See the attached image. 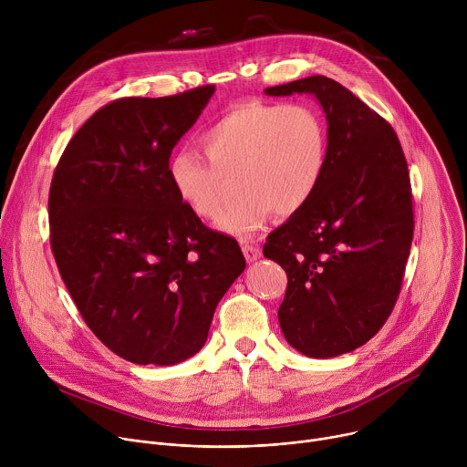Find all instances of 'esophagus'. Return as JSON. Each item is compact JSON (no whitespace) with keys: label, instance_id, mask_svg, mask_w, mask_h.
<instances>
[{"label":"esophagus","instance_id":"34e87169","mask_svg":"<svg viewBox=\"0 0 467 467\" xmlns=\"http://www.w3.org/2000/svg\"><path fill=\"white\" fill-rule=\"evenodd\" d=\"M242 251H244V256H245L247 262H254V260L260 258V254H262L260 247L254 245V244H249V242H245V244L242 245Z\"/></svg>","mask_w":467,"mask_h":467}]
</instances>
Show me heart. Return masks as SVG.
Listing matches in <instances>:
<instances>
[{
    "instance_id": "1",
    "label": "heart",
    "mask_w": 467,
    "mask_h": 467,
    "mask_svg": "<svg viewBox=\"0 0 467 467\" xmlns=\"http://www.w3.org/2000/svg\"><path fill=\"white\" fill-rule=\"evenodd\" d=\"M199 148L171 155L170 182L181 202L199 218L216 220L235 179L239 192L218 225L249 236L275 213L297 214L317 192L328 166V130L310 103L244 101L222 114Z\"/></svg>"
}]
</instances>
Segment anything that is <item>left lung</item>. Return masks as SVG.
I'll return each mask as SVG.
<instances>
[{
	"instance_id": "obj_1",
	"label": "left lung",
	"mask_w": 467,
	"mask_h": 467,
	"mask_svg": "<svg viewBox=\"0 0 467 467\" xmlns=\"http://www.w3.org/2000/svg\"><path fill=\"white\" fill-rule=\"evenodd\" d=\"M268 96L312 94L328 130V166L310 202L275 229L264 256L288 277L279 323L312 358L371 340L401 292L414 236L409 164L391 125L325 76L270 87Z\"/></svg>"
}]
</instances>
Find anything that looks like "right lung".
I'll use <instances>...</instances> for the list:
<instances>
[{
	"mask_svg": "<svg viewBox=\"0 0 467 467\" xmlns=\"http://www.w3.org/2000/svg\"><path fill=\"white\" fill-rule=\"evenodd\" d=\"M214 90L101 107L53 173L49 240L60 277L88 328L132 364L195 355L245 270L238 242L203 225L168 177L171 150Z\"/></svg>",
	"mask_w": 467,
	"mask_h": 467,
	"instance_id": "1",
	"label": "right lung"
}]
</instances>
